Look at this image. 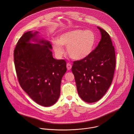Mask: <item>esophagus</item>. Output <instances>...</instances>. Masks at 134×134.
Masks as SVG:
<instances>
[{
  "label": "esophagus",
  "mask_w": 134,
  "mask_h": 134,
  "mask_svg": "<svg viewBox=\"0 0 134 134\" xmlns=\"http://www.w3.org/2000/svg\"><path fill=\"white\" fill-rule=\"evenodd\" d=\"M66 68H67V69L68 70H70L71 69V68H72V65L70 64V63H68L67 64H66Z\"/></svg>",
  "instance_id": "34e87169"
}]
</instances>
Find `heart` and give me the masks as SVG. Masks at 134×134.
<instances>
[{"instance_id":"1","label":"heart","mask_w":134,"mask_h":134,"mask_svg":"<svg viewBox=\"0 0 134 134\" xmlns=\"http://www.w3.org/2000/svg\"><path fill=\"white\" fill-rule=\"evenodd\" d=\"M96 34L90 30L73 29L61 34L53 42V49L58 58L64 54L62 46L67 47L69 56L75 60H82L88 57L93 52L96 45Z\"/></svg>"}]
</instances>
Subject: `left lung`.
I'll use <instances>...</instances> for the list:
<instances>
[{
	"label": "left lung",
	"mask_w": 134,
	"mask_h": 134,
	"mask_svg": "<svg viewBox=\"0 0 134 134\" xmlns=\"http://www.w3.org/2000/svg\"><path fill=\"white\" fill-rule=\"evenodd\" d=\"M97 27L101 35L98 45L88 57L74 61L72 68L78 95L88 103L96 102L105 94L115 67V48L110 36Z\"/></svg>",
	"instance_id": "obj_1"
}]
</instances>
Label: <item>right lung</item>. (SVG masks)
<instances>
[{
  "label": "right lung",
  "instance_id": "right-lung-1",
  "mask_svg": "<svg viewBox=\"0 0 134 134\" xmlns=\"http://www.w3.org/2000/svg\"><path fill=\"white\" fill-rule=\"evenodd\" d=\"M38 33L29 31L19 38L14 51V64L21 88L37 104L49 107L60 95L66 63L53 58L50 42Z\"/></svg>",
  "mask_w": 134,
  "mask_h": 134
}]
</instances>
